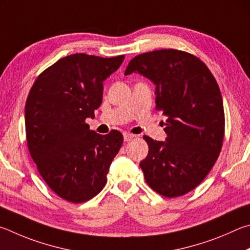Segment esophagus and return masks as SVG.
Segmentation results:
<instances>
[{
  "label": "esophagus",
  "mask_w": 250,
  "mask_h": 250,
  "mask_svg": "<svg viewBox=\"0 0 250 250\" xmlns=\"http://www.w3.org/2000/svg\"><path fill=\"white\" fill-rule=\"evenodd\" d=\"M123 136H124V142H129L134 138V135L129 134V133H124L123 134Z\"/></svg>",
  "instance_id": "34e87169"
}]
</instances>
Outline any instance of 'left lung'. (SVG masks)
<instances>
[{"label":"left lung","instance_id":"obj_1","mask_svg":"<svg viewBox=\"0 0 250 250\" xmlns=\"http://www.w3.org/2000/svg\"><path fill=\"white\" fill-rule=\"evenodd\" d=\"M142 74L156 85L166 142L144 136L149 151L141 161L147 185L166 198L195 189L216 163L225 132L220 87L203 61L189 52L161 49L138 55L125 74Z\"/></svg>","mask_w":250,"mask_h":250}]
</instances>
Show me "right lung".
Wrapping results in <instances>:
<instances>
[{"label":"right lung","mask_w":250,"mask_h":250,"mask_svg":"<svg viewBox=\"0 0 250 250\" xmlns=\"http://www.w3.org/2000/svg\"><path fill=\"white\" fill-rule=\"evenodd\" d=\"M124 55L101 58L73 54L59 59L37 77L25 105L29 154L43 181L57 195L83 203L106 185L109 166L123 135L91 130L103 96V81L120 68Z\"/></svg>","instance_id":"add662e5"}]
</instances>
